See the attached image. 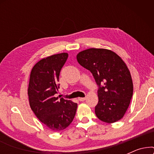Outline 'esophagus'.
Returning <instances> with one entry per match:
<instances>
[{
    "instance_id": "1",
    "label": "esophagus",
    "mask_w": 154,
    "mask_h": 154,
    "mask_svg": "<svg viewBox=\"0 0 154 154\" xmlns=\"http://www.w3.org/2000/svg\"><path fill=\"white\" fill-rule=\"evenodd\" d=\"M86 100L85 97H79V100L81 101V102H83V101H85Z\"/></svg>"
}]
</instances>
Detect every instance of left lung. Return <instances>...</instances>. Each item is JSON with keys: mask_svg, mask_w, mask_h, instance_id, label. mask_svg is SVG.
<instances>
[{"mask_svg": "<svg viewBox=\"0 0 154 154\" xmlns=\"http://www.w3.org/2000/svg\"><path fill=\"white\" fill-rule=\"evenodd\" d=\"M76 59L92 73L99 86L97 117L107 123L121 120L133 94L131 74L125 63L114 52L104 48L83 50L79 52Z\"/></svg>", "mask_w": 154, "mask_h": 154, "instance_id": "1", "label": "left lung"}]
</instances>
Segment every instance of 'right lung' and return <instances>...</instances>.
Wrapping results in <instances>:
<instances>
[{
  "label": "right lung",
  "mask_w": 154,
  "mask_h": 154,
  "mask_svg": "<svg viewBox=\"0 0 154 154\" xmlns=\"http://www.w3.org/2000/svg\"><path fill=\"white\" fill-rule=\"evenodd\" d=\"M69 54H53L38 61L31 71L28 87L29 105L36 117L50 130H64L75 115L77 104L58 97L60 71Z\"/></svg>",
  "instance_id": "add662e5"
}]
</instances>
